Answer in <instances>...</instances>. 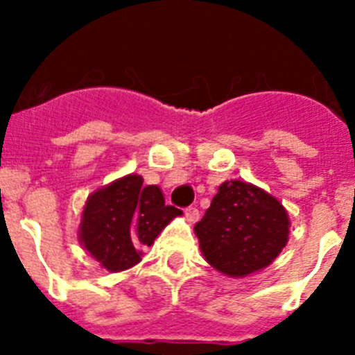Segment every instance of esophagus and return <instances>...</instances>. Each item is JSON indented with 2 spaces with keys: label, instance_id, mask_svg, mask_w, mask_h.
<instances>
[{
  "label": "esophagus",
  "instance_id": "obj_1",
  "mask_svg": "<svg viewBox=\"0 0 355 355\" xmlns=\"http://www.w3.org/2000/svg\"><path fill=\"white\" fill-rule=\"evenodd\" d=\"M184 216H187V220L190 222V224H196V222L199 220V209H197L196 206H190V208L184 209Z\"/></svg>",
  "mask_w": 355,
  "mask_h": 355
}]
</instances>
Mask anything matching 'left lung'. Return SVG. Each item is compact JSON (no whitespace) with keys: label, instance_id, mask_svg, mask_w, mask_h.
I'll list each match as a JSON object with an SVG mask.
<instances>
[{"label":"left lung","instance_id":"obj_1","mask_svg":"<svg viewBox=\"0 0 355 355\" xmlns=\"http://www.w3.org/2000/svg\"><path fill=\"white\" fill-rule=\"evenodd\" d=\"M200 252L229 277L263 270L286 247L290 216L277 197L240 180L224 181L197 222Z\"/></svg>","mask_w":355,"mask_h":355}]
</instances>
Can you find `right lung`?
I'll return each mask as SVG.
<instances>
[{"mask_svg":"<svg viewBox=\"0 0 355 355\" xmlns=\"http://www.w3.org/2000/svg\"><path fill=\"white\" fill-rule=\"evenodd\" d=\"M180 215L165 205L162 188L144 187L142 175L128 174L87 197L78 240L103 268L124 272L142 261L144 247Z\"/></svg>","mask_w":355,"mask_h":355,"instance_id":"right-lung-1","label":"right lung"}]
</instances>
